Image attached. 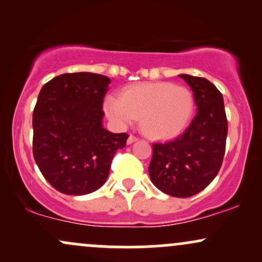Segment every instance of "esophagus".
I'll return each mask as SVG.
<instances>
[{
    "label": "esophagus",
    "instance_id": "obj_1",
    "mask_svg": "<svg viewBox=\"0 0 262 262\" xmlns=\"http://www.w3.org/2000/svg\"><path fill=\"white\" fill-rule=\"evenodd\" d=\"M138 140V138L135 137V135H133V134H130L129 135V138H128V140H127V143L128 144H133L134 141H137Z\"/></svg>",
    "mask_w": 262,
    "mask_h": 262
}]
</instances>
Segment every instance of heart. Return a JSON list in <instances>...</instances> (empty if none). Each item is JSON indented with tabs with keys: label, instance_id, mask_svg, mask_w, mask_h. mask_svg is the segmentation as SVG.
<instances>
[{
	"label": "heart",
	"instance_id": "obj_1",
	"mask_svg": "<svg viewBox=\"0 0 262 262\" xmlns=\"http://www.w3.org/2000/svg\"><path fill=\"white\" fill-rule=\"evenodd\" d=\"M194 110V98L187 87L170 82L140 83L127 87L121 97L108 96L104 111L118 127L139 118L141 132L151 139H167L187 127Z\"/></svg>",
	"mask_w": 262,
	"mask_h": 262
}]
</instances>
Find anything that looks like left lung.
Instances as JSON below:
<instances>
[{
    "label": "left lung",
    "mask_w": 262,
    "mask_h": 262,
    "mask_svg": "<svg viewBox=\"0 0 262 262\" xmlns=\"http://www.w3.org/2000/svg\"><path fill=\"white\" fill-rule=\"evenodd\" d=\"M193 91L197 114L176 139L152 144L151 182L164 193L186 198L214 180L225 154L228 121L223 96L204 77L180 75Z\"/></svg>",
    "instance_id": "1"
}]
</instances>
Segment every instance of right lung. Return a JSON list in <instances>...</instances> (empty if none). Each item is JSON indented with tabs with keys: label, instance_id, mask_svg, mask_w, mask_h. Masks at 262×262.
<instances>
[{
	"label": "right lung",
	"instance_id": "1",
	"mask_svg": "<svg viewBox=\"0 0 262 262\" xmlns=\"http://www.w3.org/2000/svg\"><path fill=\"white\" fill-rule=\"evenodd\" d=\"M110 82L98 74H62L39 92L33 111V156L44 179L61 193L97 191L117 150L127 144V133L102 127Z\"/></svg>",
	"mask_w": 262,
	"mask_h": 262
}]
</instances>
